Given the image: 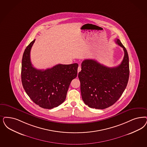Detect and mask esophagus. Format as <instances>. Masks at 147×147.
Here are the masks:
<instances>
[{
    "label": "esophagus",
    "mask_w": 147,
    "mask_h": 147,
    "mask_svg": "<svg viewBox=\"0 0 147 147\" xmlns=\"http://www.w3.org/2000/svg\"><path fill=\"white\" fill-rule=\"evenodd\" d=\"M81 70V68L80 66H79L78 67V73H79Z\"/></svg>",
    "instance_id": "obj_1"
}]
</instances>
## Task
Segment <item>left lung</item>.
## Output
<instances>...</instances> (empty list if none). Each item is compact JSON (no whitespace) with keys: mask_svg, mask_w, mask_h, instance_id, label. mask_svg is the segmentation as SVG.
<instances>
[{"mask_svg":"<svg viewBox=\"0 0 147 147\" xmlns=\"http://www.w3.org/2000/svg\"><path fill=\"white\" fill-rule=\"evenodd\" d=\"M115 42L124 52L119 66L108 67L92 59H86L81 63V71L78 74L81 96L91 108L104 109L111 107L127 87L129 77V56L120 40L116 38Z\"/></svg>","mask_w":147,"mask_h":147,"instance_id":"left-lung-1","label":"left lung"}]
</instances>
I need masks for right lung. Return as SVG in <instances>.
Masks as SVG:
<instances>
[{
    "label": "right lung",
    "mask_w": 147,
    "mask_h": 147,
    "mask_svg": "<svg viewBox=\"0 0 147 147\" xmlns=\"http://www.w3.org/2000/svg\"><path fill=\"white\" fill-rule=\"evenodd\" d=\"M35 41L27 46L23 53L22 82L26 94L36 104L51 109L65 100L71 81L77 76L78 64H59L46 70L36 69L30 61L31 49Z\"/></svg>",
    "instance_id": "add662e5"
}]
</instances>
